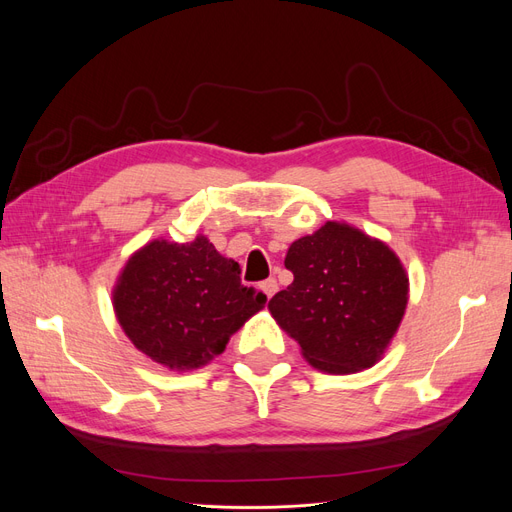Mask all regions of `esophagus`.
Returning a JSON list of instances; mask_svg holds the SVG:
<instances>
[{
  "mask_svg": "<svg viewBox=\"0 0 512 512\" xmlns=\"http://www.w3.org/2000/svg\"><path fill=\"white\" fill-rule=\"evenodd\" d=\"M260 290L267 294V299H271V297H273V294L277 292V282H275V280H273V277H271V280H265V282H262V284H260Z\"/></svg>",
  "mask_w": 512,
  "mask_h": 512,
  "instance_id": "esophagus-1",
  "label": "esophagus"
}]
</instances>
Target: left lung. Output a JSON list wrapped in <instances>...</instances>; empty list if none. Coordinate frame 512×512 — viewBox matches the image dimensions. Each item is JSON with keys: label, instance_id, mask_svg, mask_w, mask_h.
<instances>
[{"label": "left lung", "instance_id": "obj_1", "mask_svg": "<svg viewBox=\"0 0 512 512\" xmlns=\"http://www.w3.org/2000/svg\"><path fill=\"white\" fill-rule=\"evenodd\" d=\"M292 284L269 301L303 356L329 374L374 365L393 339L408 303V275L382 241L327 222L290 245Z\"/></svg>", "mask_w": 512, "mask_h": 512}]
</instances>
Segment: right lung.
I'll use <instances>...</instances> for the list:
<instances>
[{
	"mask_svg": "<svg viewBox=\"0 0 512 512\" xmlns=\"http://www.w3.org/2000/svg\"><path fill=\"white\" fill-rule=\"evenodd\" d=\"M115 312L132 344L170 369L222 354L230 335L260 312L267 294L241 284L239 262L205 239L151 241L119 275Z\"/></svg>",
	"mask_w": 512,
	"mask_h": 512,
	"instance_id": "obj_1",
	"label": "right lung"
}]
</instances>
